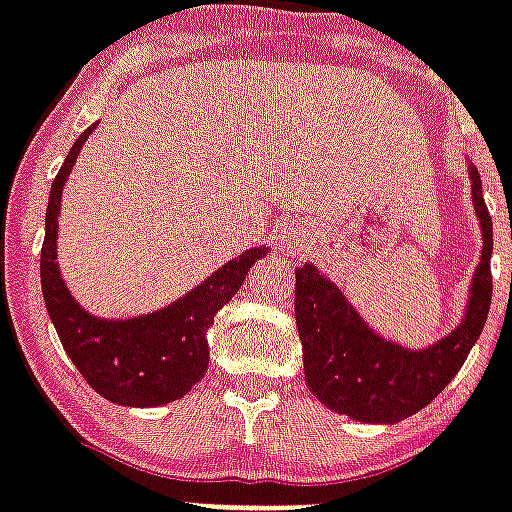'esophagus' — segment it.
Listing matches in <instances>:
<instances>
[{
  "instance_id": "esophagus-1",
  "label": "esophagus",
  "mask_w": 512,
  "mask_h": 512,
  "mask_svg": "<svg viewBox=\"0 0 512 512\" xmlns=\"http://www.w3.org/2000/svg\"><path fill=\"white\" fill-rule=\"evenodd\" d=\"M284 249H286V252H294V244L289 242V239H284Z\"/></svg>"
}]
</instances>
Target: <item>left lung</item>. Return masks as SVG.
<instances>
[{"mask_svg":"<svg viewBox=\"0 0 512 512\" xmlns=\"http://www.w3.org/2000/svg\"><path fill=\"white\" fill-rule=\"evenodd\" d=\"M468 162L473 213L481 228V255L468 284L463 318L426 347H405L378 334L350 297L321 268H297L294 318L302 339L307 389L328 410L360 423H400L429 405L450 384L479 339L492 302V218L481 176Z\"/></svg>","mask_w":512,"mask_h":512,"instance_id":"8db88e82","label":"left lung"}]
</instances>
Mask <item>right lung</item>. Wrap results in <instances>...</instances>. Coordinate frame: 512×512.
<instances>
[{"label":"right lung","mask_w":512,"mask_h":512,"mask_svg":"<svg viewBox=\"0 0 512 512\" xmlns=\"http://www.w3.org/2000/svg\"><path fill=\"white\" fill-rule=\"evenodd\" d=\"M94 123L70 147L60 173L52 181L47 226L41 247V292L62 347L86 384L105 400L126 407H157L176 402L207 373L210 347L207 331L228 299L239 292L255 260L268 255L252 247L228 260L184 297L134 318H99L73 297L57 263L62 189L83 144L94 134Z\"/></svg>","instance_id":"1"}]
</instances>
